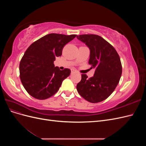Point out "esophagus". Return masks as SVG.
<instances>
[{"instance_id":"1","label":"esophagus","mask_w":146,"mask_h":146,"mask_svg":"<svg viewBox=\"0 0 146 146\" xmlns=\"http://www.w3.org/2000/svg\"><path fill=\"white\" fill-rule=\"evenodd\" d=\"M74 72H75V70L73 69H71V73L72 74V73H74Z\"/></svg>"}]
</instances>
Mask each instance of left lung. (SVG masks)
<instances>
[{"instance_id": "8db88e82", "label": "left lung", "mask_w": 146, "mask_h": 146, "mask_svg": "<svg viewBox=\"0 0 146 146\" xmlns=\"http://www.w3.org/2000/svg\"><path fill=\"white\" fill-rule=\"evenodd\" d=\"M90 48L89 64L95 69L93 77L82 75L77 85L82 98L91 103L105 100L112 94L122 75V65L116 50L109 42L96 35H81L77 36Z\"/></svg>"}]
</instances>
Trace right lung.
<instances>
[{"label":"right lung","mask_w":146,"mask_h":146,"mask_svg":"<svg viewBox=\"0 0 146 146\" xmlns=\"http://www.w3.org/2000/svg\"><path fill=\"white\" fill-rule=\"evenodd\" d=\"M77 36L50 33L31 44L24 53L19 64L20 78L28 93L34 98L44 100L58 91L70 70H61L54 64L60 56L66 44Z\"/></svg>","instance_id":"right-lung-1"}]
</instances>
